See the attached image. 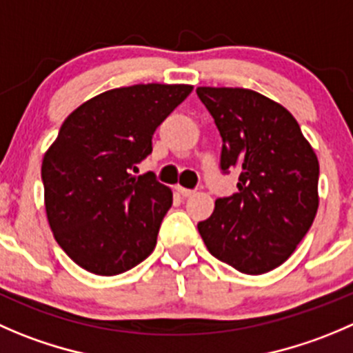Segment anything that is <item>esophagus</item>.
<instances>
[{
  "instance_id": "1",
  "label": "esophagus",
  "mask_w": 353,
  "mask_h": 353,
  "mask_svg": "<svg viewBox=\"0 0 353 353\" xmlns=\"http://www.w3.org/2000/svg\"><path fill=\"white\" fill-rule=\"evenodd\" d=\"M176 190H177V193H179L181 196H184V198H188V196H193V194H194V191H193V190H186V188H181V186H177Z\"/></svg>"
}]
</instances>
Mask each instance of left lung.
I'll return each instance as SVG.
<instances>
[{
    "mask_svg": "<svg viewBox=\"0 0 353 353\" xmlns=\"http://www.w3.org/2000/svg\"><path fill=\"white\" fill-rule=\"evenodd\" d=\"M222 138L221 170L238 193L217 198L198 231L208 252L243 274H263L295 252L319 207V162L292 114L243 88H198Z\"/></svg>",
    "mask_w": 353,
    "mask_h": 353,
    "instance_id": "obj_1",
    "label": "left lung"
}]
</instances>
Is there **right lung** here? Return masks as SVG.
Instances as JSON below:
<instances>
[{
	"label": "right lung",
	"instance_id": "add662e5",
	"mask_svg": "<svg viewBox=\"0 0 353 353\" xmlns=\"http://www.w3.org/2000/svg\"><path fill=\"white\" fill-rule=\"evenodd\" d=\"M193 91L136 84L75 108L43 159L44 205L54 239L85 271L115 276L146 259L172 205L153 172L134 176L160 124Z\"/></svg>",
	"mask_w": 353,
	"mask_h": 353
}]
</instances>
